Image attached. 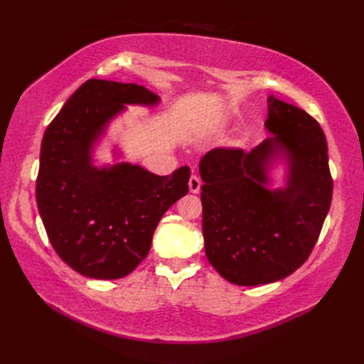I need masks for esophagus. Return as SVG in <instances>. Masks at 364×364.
Here are the masks:
<instances>
[{
	"label": "esophagus",
	"mask_w": 364,
	"mask_h": 364,
	"mask_svg": "<svg viewBox=\"0 0 364 364\" xmlns=\"http://www.w3.org/2000/svg\"><path fill=\"white\" fill-rule=\"evenodd\" d=\"M200 188H202V180H200L197 175H192L189 178V191L192 192V194H198Z\"/></svg>",
	"instance_id": "obj_1"
}]
</instances>
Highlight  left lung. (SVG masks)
<instances>
[{"label": "left lung", "mask_w": 364, "mask_h": 364, "mask_svg": "<svg viewBox=\"0 0 364 364\" xmlns=\"http://www.w3.org/2000/svg\"><path fill=\"white\" fill-rule=\"evenodd\" d=\"M267 137L250 151L213 149L200 161L205 253L227 282L272 283L310 257L330 210L333 180L321 125L300 107L270 95ZM289 159L283 190L267 188V168Z\"/></svg>", "instance_id": "1"}]
</instances>
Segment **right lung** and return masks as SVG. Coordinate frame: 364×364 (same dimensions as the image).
<instances>
[{
    "label": "right lung",
    "instance_id": "add662e5",
    "mask_svg": "<svg viewBox=\"0 0 364 364\" xmlns=\"http://www.w3.org/2000/svg\"><path fill=\"white\" fill-rule=\"evenodd\" d=\"M158 102L137 84L89 80L45 131L36 183L38 213L53 249L81 275L115 280L133 272L149 255L162 214L188 194L186 166L159 176L128 162L92 164L94 144L125 105Z\"/></svg>",
    "mask_w": 364,
    "mask_h": 364
}]
</instances>
